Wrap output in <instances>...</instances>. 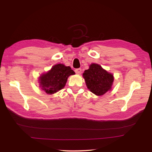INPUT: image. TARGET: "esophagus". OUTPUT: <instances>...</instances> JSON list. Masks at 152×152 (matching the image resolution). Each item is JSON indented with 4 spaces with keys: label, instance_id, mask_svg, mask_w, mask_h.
<instances>
[{
    "label": "esophagus",
    "instance_id": "esophagus-1",
    "mask_svg": "<svg viewBox=\"0 0 152 152\" xmlns=\"http://www.w3.org/2000/svg\"><path fill=\"white\" fill-rule=\"evenodd\" d=\"M75 72H76V74H81V72H82V69H75Z\"/></svg>",
    "mask_w": 152,
    "mask_h": 152
}]
</instances>
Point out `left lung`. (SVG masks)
<instances>
[{"instance_id":"obj_1","label":"left lung","mask_w":152,"mask_h":152,"mask_svg":"<svg viewBox=\"0 0 152 152\" xmlns=\"http://www.w3.org/2000/svg\"><path fill=\"white\" fill-rule=\"evenodd\" d=\"M87 88L96 96L103 95L112 89L114 82L113 74L102 69L99 64L92 63L83 73Z\"/></svg>"}]
</instances>
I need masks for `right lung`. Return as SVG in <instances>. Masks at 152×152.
Listing matches in <instances>:
<instances>
[{
    "instance_id": "add662e5",
    "label": "right lung",
    "mask_w": 152,
    "mask_h": 152,
    "mask_svg": "<svg viewBox=\"0 0 152 152\" xmlns=\"http://www.w3.org/2000/svg\"><path fill=\"white\" fill-rule=\"evenodd\" d=\"M74 74L75 72L70 66L57 64L47 72L41 74L38 78V83L42 90L47 94L52 95L63 89L68 78Z\"/></svg>"
}]
</instances>
